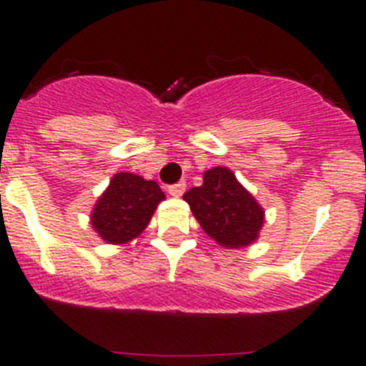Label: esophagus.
<instances>
[{
  "mask_svg": "<svg viewBox=\"0 0 366 366\" xmlns=\"http://www.w3.org/2000/svg\"><path fill=\"white\" fill-rule=\"evenodd\" d=\"M185 189H187L185 181H179V183H176V185L168 187V194H170V196H174V198H181V196H183V192H185Z\"/></svg>",
  "mask_w": 366,
  "mask_h": 366,
  "instance_id": "esophagus-1",
  "label": "esophagus"
}]
</instances>
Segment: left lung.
Returning <instances> with one entry per match:
<instances>
[{
  "label": "left lung",
  "instance_id": "1",
  "mask_svg": "<svg viewBox=\"0 0 366 366\" xmlns=\"http://www.w3.org/2000/svg\"><path fill=\"white\" fill-rule=\"evenodd\" d=\"M183 199L203 231L222 247L242 249L258 240L266 212L229 168L205 170L203 185L183 194Z\"/></svg>",
  "mask_w": 366,
  "mask_h": 366
}]
</instances>
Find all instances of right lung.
<instances>
[{
  "mask_svg": "<svg viewBox=\"0 0 366 366\" xmlns=\"http://www.w3.org/2000/svg\"><path fill=\"white\" fill-rule=\"evenodd\" d=\"M163 199L164 192L155 181L132 172H117L97 199L89 222L106 244H128L148 227Z\"/></svg>",
  "mask_w": 366,
  "mask_h": 366,
  "instance_id": "obj_1",
  "label": "right lung"
}]
</instances>
